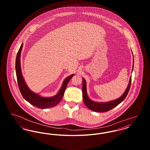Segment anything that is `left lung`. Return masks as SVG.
<instances>
[{
    "mask_svg": "<svg viewBox=\"0 0 150 150\" xmlns=\"http://www.w3.org/2000/svg\"><path fill=\"white\" fill-rule=\"evenodd\" d=\"M134 66V59H133V66ZM132 69V71H133ZM132 81V76L130 78L128 86L125 90V92L121 96V97L116 100H113L107 102H94L92 100H91L87 94L86 92V85L85 79H83V86H82V92H83V99L86 106L95 112H107L108 111L112 109L113 108L117 106L119 104H120L121 102H122L124 99L126 98L127 94L129 92Z\"/></svg>",
    "mask_w": 150,
    "mask_h": 150,
    "instance_id": "8db88e82",
    "label": "left lung"
}]
</instances>
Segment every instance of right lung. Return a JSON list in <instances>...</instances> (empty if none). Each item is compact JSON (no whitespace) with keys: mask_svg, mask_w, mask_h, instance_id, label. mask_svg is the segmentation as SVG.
I'll return each mask as SVG.
<instances>
[{"mask_svg":"<svg viewBox=\"0 0 150 150\" xmlns=\"http://www.w3.org/2000/svg\"><path fill=\"white\" fill-rule=\"evenodd\" d=\"M23 45V44L22 43L17 53L16 59L15 67L17 83L22 97L26 101L29 102L30 104L39 108L45 109L55 106L61 101V100H62L64 94V91L68 84V83L70 81V80L73 77L74 74L69 76L64 79L59 92L56 96L53 97H44L32 92L26 84L22 74L20 58Z\"/></svg>","mask_w":150,"mask_h":150,"instance_id":"obj_1","label":"right lung"}]
</instances>
